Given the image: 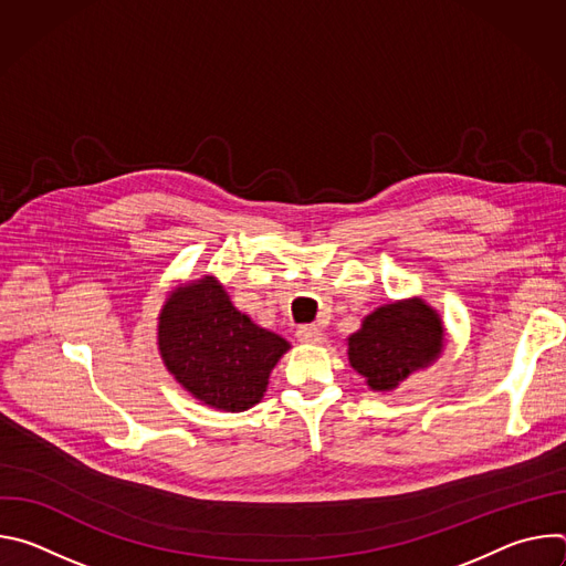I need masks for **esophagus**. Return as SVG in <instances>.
I'll use <instances>...</instances> for the list:
<instances>
[{
	"mask_svg": "<svg viewBox=\"0 0 566 566\" xmlns=\"http://www.w3.org/2000/svg\"><path fill=\"white\" fill-rule=\"evenodd\" d=\"M295 338L302 343V345H322L325 343V332H322L319 327L315 325H304L295 332Z\"/></svg>",
	"mask_w": 566,
	"mask_h": 566,
	"instance_id": "esophagus-1",
	"label": "esophagus"
}]
</instances>
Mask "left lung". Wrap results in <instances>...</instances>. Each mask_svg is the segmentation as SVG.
<instances>
[{"label":"left lung","instance_id":"left-lung-1","mask_svg":"<svg viewBox=\"0 0 566 566\" xmlns=\"http://www.w3.org/2000/svg\"><path fill=\"white\" fill-rule=\"evenodd\" d=\"M443 343L446 327L439 311L415 295L365 315L360 329L347 338V354L367 387L385 394L437 363Z\"/></svg>","mask_w":566,"mask_h":566}]
</instances>
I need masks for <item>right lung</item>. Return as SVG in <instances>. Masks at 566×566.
<instances>
[{
  "instance_id": "1",
  "label": "right lung",
  "mask_w": 566,
  "mask_h": 566,
  "mask_svg": "<svg viewBox=\"0 0 566 566\" xmlns=\"http://www.w3.org/2000/svg\"><path fill=\"white\" fill-rule=\"evenodd\" d=\"M156 345L175 380L203 406L244 412L264 398L291 345L241 313L214 275L175 286L158 313Z\"/></svg>"
}]
</instances>
